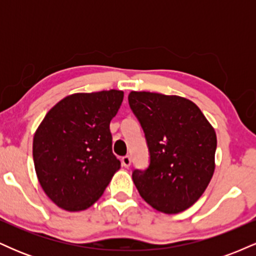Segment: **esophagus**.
<instances>
[{"instance_id":"esophagus-1","label":"esophagus","mask_w":256,"mask_h":256,"mask_svg":"<svg viewBox=\"0 0 256 256\" xmlns=\"http://www.w3.org/2000/svg\"><path fill=\"white\" fill-rule=\"evenodd\" d=\"M122 166H124V167H128L131 165V158L128 156V155H126V156H122Z\"/></svg>"}]
</instances>
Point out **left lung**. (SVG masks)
<instances>
[{
	"label": "left lung",
	"instance_id": "obj_1",
	"mask_svg": "<svg viewBox=\"0 0 256 256\" xmlns=\"http://www.w3.org/2000/svg\"><path fill=\"white\" fill-rule=\"evenodd\" d=\"M128 104L150 155L146 171L132 173L138 192L158 212H183L201 198L213 177V126L198 106L180 96L131 91Z\"/></svg>",
	"mask_w": 256,
	"mask_h": 256
}]
</instances>
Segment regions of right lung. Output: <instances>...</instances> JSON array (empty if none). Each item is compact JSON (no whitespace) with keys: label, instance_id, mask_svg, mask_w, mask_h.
<instances>
[{"label":"right lung","instance_id":"obj_1","mask_svg":"<svg viewBox=\"0 0 256 256\" xmlns=\"http://www.w3.org/2000/svg\"><path fill=\"white\" fill-rule=\"evenodd\" d=\"M122 98L120 90L73 94L58 102L38 126L32 146L38 182L62 210L89 208L120 168L112 152L110 124Z\"/></svg>","mask_w":256,"mask_h":256}]
</instances>
